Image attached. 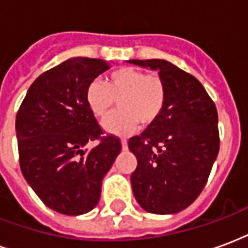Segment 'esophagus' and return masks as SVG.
<instances>
[{
    "label": "esophagus",
    "instance_id": "obj_1",
    "mask_svg": "<svg viewBox=\"0 0 248 248\" xmlns=\"http://www.w3.org/2000/svg\"><path fill=\"white\" fill-rule=\"evenodd\" d=\"M121 143H122V150H127V142L124 140H121Z\"/></svg>",
    "mask_w": 248,
    "mask_h": 248
}]
</instances>
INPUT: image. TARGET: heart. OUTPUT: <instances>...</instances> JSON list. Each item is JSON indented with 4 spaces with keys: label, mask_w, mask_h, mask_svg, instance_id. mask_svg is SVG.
I'll list each match as a JSON object with an SVG mask.
<instances>
[{
    "label": "heart",
    "mask_w": 248,
    "mask_h": 248,
    "mask_svg": "<svg viewBox=\"0 0 248 248\" xmlns=\"http://www.w3.org/2000/svg\"><path fill=\"white\" fill-rule=\"evenodd\" d=\"M121 110L102 122L106 133L114 135L131 134L140 122L149 126L161 115L166 103V85L158 74H145L135 67H122L111 73L108 82L99 78L89 83L86 103L98 118H105L115 106Z\"/></svg>",
    "instance_id": "b5f03b06"
}]
</instances>
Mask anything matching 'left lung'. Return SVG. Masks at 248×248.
Wrapping results in <instances>:
<instances>
[{
	"label": "left lung",
	"instance_id": "1",
	"mask_svg": "<svg viewBox=\"0 0 248 248\" xmlns=\"http://www.w3.org/2000/svg\"><path fill=\"white\" fill-rule=\"evenodd\" d=\"M127 62L158 70L166 85L161 115L129 140L138 162L133 192L147 213L177 214L199 197L218 156V111L202 83L171 62Z\"/></svg>",
	"mask_w": 248,
	"mask_h": 248
}]
</instances>
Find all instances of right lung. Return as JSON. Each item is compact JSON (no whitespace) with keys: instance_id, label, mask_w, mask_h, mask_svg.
I'll return each instance as SVG.
<instances>
[{"instance_id":"obj_1","label":"right lung","mask_w":248,"mask_h":248,"mask_svg":"<svg viewBox=\"0 0 248 248\" xmlns=\"http://www.w3.org/2000/svg\"><path fill=\"white\" fill-rule=\"evenodd\" d=\"M110 63L76 57L35 79L16 117L19 166L30 187L51 210L65 215L92 211L103 177L122 145L105 135L86 103V89ZM98 140L92 151L84 149Z\"/></svg>"}]
</instances>
